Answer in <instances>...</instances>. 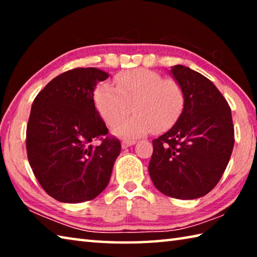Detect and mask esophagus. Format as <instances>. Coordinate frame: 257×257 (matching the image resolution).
<instances>
[{
  "mask_svg": "<svg viewBox=\"0 0 257 257\" xmlns=\"http://www.w3.org/2000/svg\"><path fill=\"white\" fill-rule=\"evenodd\" d=\"M136 144V141H122L121 142V146H122V149H127L129 146H133Z\"/></svg>",
  "mask_w": 257,
  "mask_h": 257,
  "instance_id": "esophagus-1",
  "label": "esophagus"
}]
</instances>
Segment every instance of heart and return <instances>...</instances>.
<instances>
[{
    "label": "heart",
    "mask_w": 257,
    "mask_h": 257,
    "mask_svg": "<svg viewBox=\"0 0 257 257\" xmlns=\"http://www.w3.org/2000/svg\"><path fill=\"white\" fill-rule=\"evenodd\" d=\"M114 87L97 86L94 102L108 127L118 124L130 111L134 116L114 128L121 137L136 138L151 130L160 134L176 124L185 108L186 97L176 80L165 79L160 73L147 69L120 72L114 77Z\"/></svg>",
    "instance_id": "heart-1"
}]
</instances>
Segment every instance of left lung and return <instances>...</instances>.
Masks as SVG:
<instances>
[{"instance_id": "left-lung-1", "label": "left lung", "mask_w": 257, "mask_h": 257, "mask_svg": "<svg viewBox=\"0 0 257 257\" xmlns=\"http://www.w3.org/2000/svg\"><path fill=\"white\" fill-rule=\"evenodd\" d=\"M171 73L182 89L185 108L176 124L153 141L149 172L161 193L195 199L214 188L234 144L231 110L214 84L185 66Z\"/></svg>"}]
</instances>
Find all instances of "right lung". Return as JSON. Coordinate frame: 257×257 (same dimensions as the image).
<instances>
[{
    "mask_svg": "<svg viewBox=\"0 0 257 257\" xmlns=\"http://www.w3.org/2000/svg\"><path fill=\"white\" fill-rule=\"evenodd\" d=\"M108 73L76 68L52 79L30 110L26 149L36 179L63 203L92 201L105 189L121 151L94 103L97 81ZM101 142L97 147L91 143Z\"/></svg>",
    "mask_w": 257,
    "mask_h": 257,
    "instance_id": "right-lung-1",
    "label": "right lung"
}]
</instances>
